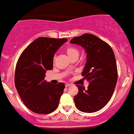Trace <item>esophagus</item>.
<instances>
[{"instance_id":"esophagus-1","label":"esophagus","mask_w":134,"mask_h":134,"mask_svg":"<svg viewBox=\"0 0 134 134\" xmlns=\"http://www.w3.org/2000/svg\"><path fill=\"white\" fill-rule=\"evenodd\" d=\"M71 86V84H70V83H66V87L67 88V87H69V86Z\"/></svg>"}]
</instances>
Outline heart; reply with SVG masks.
I'll use <instances>...</instances> for the list:
<instances>
[{
    "label": "heart",
    "mask_w": 134,
    "mask_h": 134,
    "mask_svg": "<svg viewBox=\"0 0 134 134\" xmlns=\"http://www.w3.org/2000/svg\"><path fill=\"white\" fill-rule=\"evenodd\" d=\"M66 53L67 55H68V57L71 58L72 56L74 55H79V51L75 48H73V47H69L68 48H66Z\"/></svg>",
    "instance_id": "heart-1"
}]
</instances>
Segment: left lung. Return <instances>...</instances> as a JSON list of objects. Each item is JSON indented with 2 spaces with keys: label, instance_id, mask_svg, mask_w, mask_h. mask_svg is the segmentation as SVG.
<instances>
[{
  "label": "left lung",
  "instance_id": "obj_1",
  "mask_svg": "<svg viewBox=\"0 0 134 134\" xmlns=\"http://www.w3.org/2000/svg\"><path fill=\"white\" fill-rule=\"evenodd\" d=\"M86 53V62L82 71L89 83L88 89L77 85L78 94L74 100L76 108L84 113H93L108 103L114 92L118 79L116 61L111 46L93 34H85L71 40Z\"/></svg>",
  "mask_w": 134,
  "mask_h": 134
}]
</instances>
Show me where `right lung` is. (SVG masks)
<instances>
[{
	"instance_id": "add662e5",
	"label": "right lung",
	"mask_w": 134,
	"mask_h": 134,
	"mask_svg": "<svg viewBox=\"0 0 134 134\" xmlns=\"http://www.w3.org/2000/svg\"><path fill=\"white\" fill-rule=\"evenodd\" d=\"M67 41L38 38L23 51L18 60L15 88L24 104L33 112L48 114L58 106L65 84H51L44 79L46 71L53 69L55 53Z\"/></svg>"
}]
</instances>
